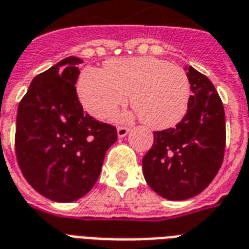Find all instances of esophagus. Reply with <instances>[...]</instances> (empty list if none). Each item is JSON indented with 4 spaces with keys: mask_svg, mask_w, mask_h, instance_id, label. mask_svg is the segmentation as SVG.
Returning a JSON list of instances; mask_svg holds the SVG:
<instances>
[{
    "mask_svg": "<svg viewBox=\"0 0 249 249\" xmlns=\"http://www.w3.org/2000/svg\"><path fill=\"white\" fill-rule=\"evenodd\" d=\"M129 132V128H126V126H119V129H117V136H119L120 139H123L125 137L126 134Z\"/></svg>",
    "mask_w": 249,
    "mask_h": 249,
    "instance_id": "esophagus-1",
    "label": "esophagus"
}]
</instances>
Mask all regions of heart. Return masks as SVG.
Masks as SVG:
<instances>
[{"instance_id":"obj_1","label":"heart","mask_w":249,"mask_h":249,"mask_svg":"<svg viewBox=\"0 0 249 249\" xmlns=\"http://www.w3.org/2000/svg\"><path fill=\"white\" fill-rule=\"evenodd\" d=\"M78 92L83 107L100 120L115 116L130 95V104L143 124L162 130L185 117L190 82L181 67L162 59H115L107 62L106 72L93 68L84 71Z\"/></svg>"}]
</instances>
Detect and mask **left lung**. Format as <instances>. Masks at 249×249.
<instances>
[{"label":"left lung","instance_id":"1","mask_svg":"<svg viewBox=\"0 0 249 249\" xmlns=\"http://www.w3.org/2000/svg\"><path fill=\"white\" fill-rule=\"evenodd\" d=\"M193 95L181 123L154 132L142 158L143 177L158 195L170 200L193 198L213 182L226 148V117L218 92L207 76L190 67Z\"/></svg>","mask_w":249,"mask_h":249}]
</instances>
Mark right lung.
Instances as JSON below:
<instances>
[{
    "label": "right lung",
    "mask_w": 249,
    "mask_h": 249,
    "mask_svg": "<svg viewBox=\"0 0 249 249\" xmlns=\"http://www.w3.org/2000/svg\"><path fill=\"white\" fill-rule=\"evenodd\" d=\"M82 59L68 56L33 79L18 106L16 156L25 179L55 202H73L91 190L116 126L83 110L75 84Z\"/></svg>",
    "instance_id": "obj_1"
}]
</instances>
